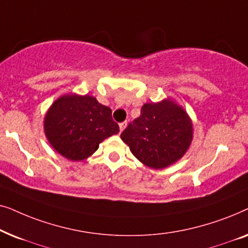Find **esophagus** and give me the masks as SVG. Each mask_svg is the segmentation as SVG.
<instances>
[{
  "mask_svg": "<svg viewBox=\"0 0 248 248\" xmlns=\"http://www.w3.org/2000/svg\"><path fill=\"white\" fill-rule=\"evenodd\" d=\"M126 125H127L126 122H123V123H121L120 124V131L123 132L125 130V127H126Z\"/></svg>",
  "mask_w": 248,
  "mask_h": 248,
  "instance_id": "34e87169",
  "label": "esophagus"
}]
</instances>
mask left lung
Masks as SVG:
<instances>
[{"mask_svg": "<svg viewBox=\"0 0 248 248\" xmlns=\"http://www.w3.org/2000/svg\"><path fill=\"white\" fill-rule=\"evenodd\" d=\"M134 157L152 169H162L186 154L193 139L187 113L171 99L144 104L141 115L122 132Z\"/></svg>", "mask_w": 248, "mask_h": 248, "instance_id": "1", "label": "left lung"}]
</instances>
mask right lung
I'll return each mask as SVG.
<instances>
[{
    "label": "right lung",
    "instance_id": "add662e5",
    "mask_svg": "<svg viewBox=\"0 0 248 248\" xmlns=\"http://www.w3.org/2000/svg\"><path fill=\"white\" fill-rule=\"evenodd\" d=\"M44 128L50 145L72 161L90 157L100 142L120 132L109 107L94 97L76 93L54 101L45 115Z\"/></svg>",
    "mask_w": 248,
    "mask_h": 248
}]
</instances>
